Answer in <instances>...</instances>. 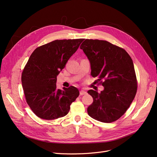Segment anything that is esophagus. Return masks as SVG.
<instances>
[{"mask_svg":"<svg viewBox=\"0 0 157 157\" xmlns=\"http://www.w3.org/2000/svg\"><path fill=\"white\" fill-rule=\"evenodd\" d=\"M86 94V92L85 91V90H81L80 91V96H82V95H84V94Z\"/></svg>","mask_w":157,"mask_h":157,"instance_id":"1","label":"esophagus"}]
</instances>
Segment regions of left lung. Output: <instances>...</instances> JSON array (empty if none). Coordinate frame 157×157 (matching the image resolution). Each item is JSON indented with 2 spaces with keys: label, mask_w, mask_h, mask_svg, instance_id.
Returning a JSON list of instances; mask_svg holds the SVG:
<instances>
[{
  "label": "left lung",
  "mask_w": 157,
  "mask_h": 157,
  "mask_svg": "<svg viewBox=\"0 0 157 157\" xmlns=\"http://www.w3.org/2000/svg\"><path fill=\"white\" fill-rule=\"evenodd\" d=\"M80 48L90 61L91 75L98 77L104 87L100 93L93 90L88 91L93 98L88 114L102 122L118 120L129 108L137 92L131 57L125 50L106 40L86 39Z\"/></svg>",
  "instance_id": "1"
}]
</instances>
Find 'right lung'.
<instances>
[{
    "label": "right lung",
    "mask_w": 157,
    "mask_h": 157,
    "mask_svg": "<svg viewBox=\"0 0 157 157\" xmlns=\"http://www.w3.org/2000/svg\"><path fill=\"white\" fill-rule=\"evenodd\" d=\"M84 40H56L36 48L31 55L21 75L26 101L35 115L54 120L69 113L79 96L74 86L56 88L57 76Z\"/></svg>",
    "instance_id": "1"
}]
</instances>
